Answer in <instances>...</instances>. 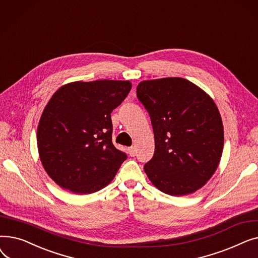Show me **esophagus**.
<instances>
[{
    "label": "esophagus",
    "mask_w": 258,
    "mask_h": 258,
    "mask_svg": "<svg viewBox=\"0 0 258 258\" xmlns=\"http://www.w3.org/2000/svg\"><path fill=\"white\" fill-rule=\"evenodd\" d=\"M127 151H128V154H130V156H131V157H134L135 155H136V148H135L134 146L130 147Z\"/></svg>",
    "instance_id": "34e87169"
}]
</instances>
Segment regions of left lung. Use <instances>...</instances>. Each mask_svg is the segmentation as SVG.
<instances>
[{
  "mask_svg": "<svg viewBox=\"0 0 258 258\" xmlns=\"http://www.w3.org/2000/svg\"><path fill=\"white\" fill-rule=\"evenodd\" d=\"M137 97L150 114L155 154L144 165L153 185L166 195L196 192L211 179L224 147V126L209 95L181 77L143 80Z\"/></svg>",
  "mask_w": 258,
  "mask_h": 258,
  "instance_id": "8db88e82",
  "label": "left lung"
}]
</instances>
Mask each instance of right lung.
<instances>
[{
  "label": "right lung",
  "instance_id": "1",
  "mask_svg": "<svg viewBox=\"0 0 258 258\" xmlns=\"http://www.w3.org/2000/svg\"><path fill=\"white\" fill-rule=\"evenodd\" d=\"M131 89L128 80L73 81L52 95L36 137L40 162L58 186L89 195L113 181L126 155L112 142L111 113Z\"/></svg>",
  "mask_w": 258,
  "mask_h": 258
}]
</instances>
